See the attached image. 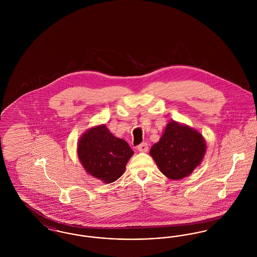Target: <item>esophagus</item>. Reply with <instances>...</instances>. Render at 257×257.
<instances>
[{"instance_id":"esophagus-1","label":"esophagus","mask_w":257,"mask_h":257,"mask_svg":"<svg viewBox=\"0 0 257 257\" xmlns=\"http://www.w3.org/2000/svg\"><path fill=\"white\" fill-rule=\"evenodd\" d=\"M137 149L140 151V152H147L148 150V146H147V143H143L141 144L140 146H138Z\"/></svg>"}]
</instances>
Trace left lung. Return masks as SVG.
I'll list each match as a JSON object with an SVG mask.
<instances>
[{"label": "left lung", "mask_w": 257, "mask_h": 257, "mask_svg": "<svg viewBox=\"0 0 257 257\" xmlns=\"http://www.w3.org/2000/svg\"><path fill=\"white\" fill-rule=\"evenodd\" d=\"M206 142L202 134L187 124L170 121L159 142L150 149V156L160 171L172 180L183 179L204 158Z\"/></svg>", "instance_id": "obj_1"}]
</instances>
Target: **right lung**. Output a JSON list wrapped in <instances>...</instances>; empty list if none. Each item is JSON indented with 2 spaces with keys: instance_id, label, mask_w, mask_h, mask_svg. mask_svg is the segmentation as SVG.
Listing matches in <instances>:
<instances>
[{
  "instance_id": "obj_1",
  "label": "right lung",
  "mask_w": 257,
  "mask_h": 257,
  "mask_svg": "<svg viewBox=\"0 0 257 257\" xmlns=\"http://www.w3.org/2000/svg\"><path fill=\"white\" fill-rule=\"evenodd\" d=\"M77 153L88 174L110 184L124 173L134 151L124 140L111 134L106 124H100L88 128L80 137Z\"/></svg>"
}]
</instances>
